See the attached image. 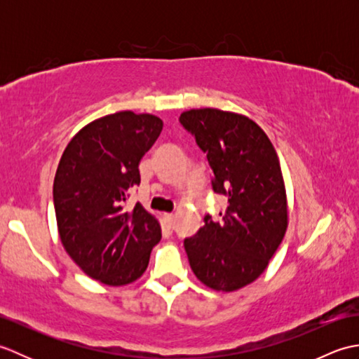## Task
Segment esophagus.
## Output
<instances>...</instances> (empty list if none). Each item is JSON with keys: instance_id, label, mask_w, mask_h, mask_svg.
Wrapping results in <instances>:
<instances>
[{"instance_id": "obj_1", "label": "esophagus", "mask_w": 359, "mask_h": 359, "mask_svg": "<svg viewBox=\"0 0 359 359\" xmlns=\"http://www.w3.org/2000/svg\"><path fill=\"white\" fill-rule=\"evenodd\" d=\"M163 220L168 225H172L174 224V215H171V212H165Z\"/></svg>"}]
</instances>
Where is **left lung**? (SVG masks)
Listing matches in <instances>:
<instances>
[{
  "label": "left lung",
  "mask_w": 359,
  "mask_h": 359,
  "mask_svg": "<svg viewBox=\"0 0 359 359\" xmlns=\"http://www.w3.org/2000/svg\"><path fill=\"white\" fill-rule=\"evenodd\" d=\"M212 171V189L228 197L225 212L184 245L203 285L236 292L269 266L288 226V202L278 152L269 135L243 114L216 108L180 114Z\"/></svg>",
  "instance_id": "obj_1"
}]
</instances>
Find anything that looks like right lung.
<instances>
[{
	"label": "right lung",
	"instance_id": "add662e5",
	"mask_svg": "<svg viewBox=\"0 0 359 359\" xmlns=\"http://www.w3.org/2000/svg\"><path fill=\"white\" fill-rule=\"evenodd\" d=\"M162 128L152 114H109L83 126L60 158L53 179L60 239L72 261L104 285L139 279L162 238L158 220L142 203L123 205Z\"/></svg>",
	"mask_w": 359,
	"mask_h": 359
}]
</instances>
